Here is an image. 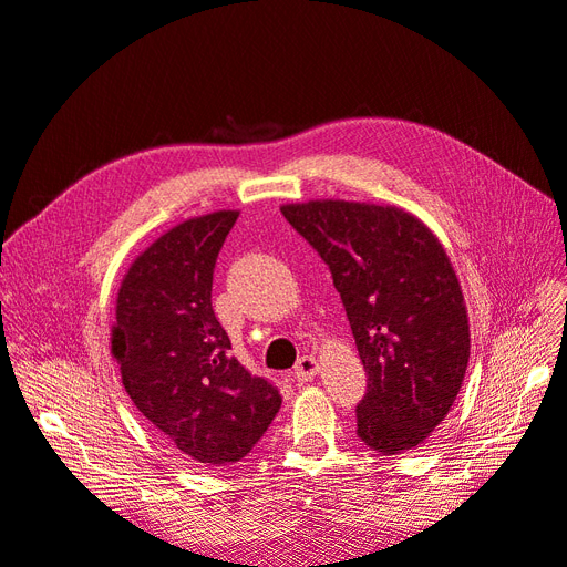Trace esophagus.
Instances as JSON below:
<instances>
[{
  "label": "esophagus",
  "mask_w": 567,
  "mask_h": 567,
  "mask_svg": "<svg viewBox=\"0 0 567 567\" xmlns=\"http://www.w3.org/2000/svg\"><path fill=\"white\" fill-rule=\"evenodd\" d=\"M317 371H319V362H317V359H315L312 354H305V357L298 359V364H296V369H293V379H296L298 383H307V381L315 379Z\"/></svg>",
  "instance_id": "esophagus-1"
}]
</instances>
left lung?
Returning a JSON list of instances; mask_svg holds the SVG:
<instances>
[{"label":"left lung","instance_id":"1","mask_svg":"<svg viewBox=\"0 0 567 567\" xmlns=\"http://www.w3.org/2000/svg\"><path fill=\"white\" fill-rule=\"evenodd\" d=\"M281 213L329 265L346 305L369 381L359 440L383 456L419 447L450 414L471 357L447 250L398 205L317 198Z\"/></svg>","mask_w":567,"mask_h":567}]
</instances>
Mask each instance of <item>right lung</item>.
Returning a JSON list of instances; mask_svg holds the SVG:
<instances>
[{
  "instance_id": "right-lung-1",
  "label": "right lung",
  "mask_w": 567,
  "mask_h": 567,
  "mask_svg": "<svg viewBox=\"0 0 567 567\" xmlns=\"http://www.w3.org/2000/svg\"><path fill=\"white\" fill-rule=\"evenodd\" d=\"M238 210L179 221L134 257L115 298L111 354L140 414L200 466L241 461L281 394L229 354L213 312V269Z\"/></svg>"
}]
</instances>
